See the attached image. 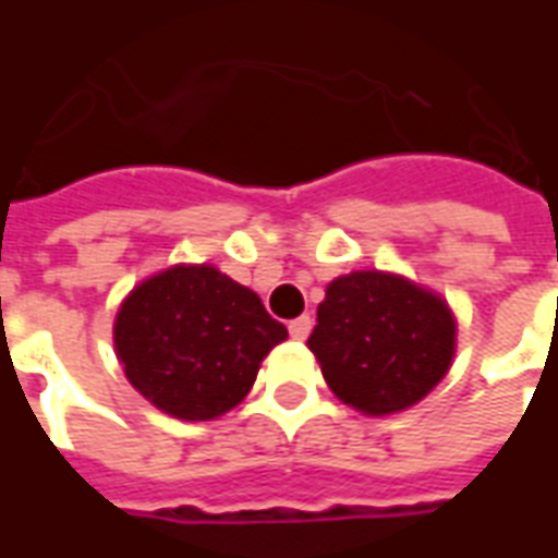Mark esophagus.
I'll return each instance as SVG.
<instances>
[{"label": "esophagus", "instance_id": "obj_1", "mask_svg": "<svg viewBox=\"0 0 558 558\" xmlns=\"http://www.w3.org/2000/svg\"><path fill=\"white\" fill-rule=\"evenodd\" d=\"M311 328H314V319H311V316H299V319H292L290 323V335L295 340H304L311 335Z\"/></svg>", "mask_w": 558, "mask_h": 558}]
</instances>
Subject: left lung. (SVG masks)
<instances>
[{"label":"left lung","mask_w":558,"mask_h":558,"mask_svg":"<svg viewBox=\"0 0 558 558\" xmlns=\"http://www.w3.org/2000/svg\"><path fill=\"white\" fill-rule=\"evenodd\" d=\"M307 347L343 403L391 415L448 374L454 316L439 295L398 275L352 271L328 283Z\"/></svg>","instance_id":"8db88e82"}]
</instances>
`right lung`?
I'll return each instance as SVG.
<instances>
[{
  "mask_svg": "<svg viewBox=\"0 0 558 558\" xmlns=\"http://www.w3.org/2000/svg\"><path fill=\"white\" fill-rule=\"evenodd\" d=\"M113 338L143 398L175 418L208 421L242 403L287 328L218 268L172 266L128 295Z\"/></svg>",
  "mask_w": 558,
  "mask_h": 558,
  "instance_id": "1",
  "label": "right lung"
}]
</instances>
